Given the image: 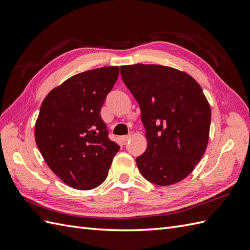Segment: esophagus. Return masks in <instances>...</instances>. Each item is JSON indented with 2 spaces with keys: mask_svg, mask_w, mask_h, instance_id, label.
Here are the masks:
<instances>
[{
  "mask_svg": "<svg viewBox=\"0 0 250 250\" xmlns=\"http://www.w3.org/2000/svg\"><path fill=\"white\" fill-rule=\"evenodd\" d=\"M130 139H131V135H124V136L120 137V141L124 143V144H125V143L128 142Z\"/></svg>",
  "mask_w": 250,
  "mask_h": 250,
  "instance_id": "obj_1",
  "label": "esophagus"
}]
</instances>
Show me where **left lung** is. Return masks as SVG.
<instances>
[{
    "mask_svg": "<svg viewBox=\"0 0 250 250\" xmlns=\"http://www.w3.org/2000/svg\"><path fill=\"white\" fill-rule=\"evenodd\" d=\"M122 81L141 107L147 148L136 158L143 177L169 186L193 171L206 150L211 111L201 86L176 68L122 65Z\"/></svg>",
    "mask_w": 250,
    "mask_h": 250,
    "instance_id": "8db88e82",
    "label": "left lung"
}]
</instances>
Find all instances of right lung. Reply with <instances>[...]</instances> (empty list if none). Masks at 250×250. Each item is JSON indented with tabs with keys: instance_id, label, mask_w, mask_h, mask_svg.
I'll use <instances>...</instances> for the list:
<instances>
[{
	"instance_id": "right-lung-1",
	"label": "right lung",
	"mask_w": 250,
	"mask_h": 250,
	"mask_svg": "<svg viewBox=\"0 0 250 250\" xmlns=\"http://www.w3.org/2000/svg\"><path fill=\"white\" fill-rule=\"evenodd\" d=\"M118 75L119 66L76 74L52 89L41 105L36 145L51 171L74 189L99 187L119 150L100 114Z\"/></svg>"
}]
</instances>
